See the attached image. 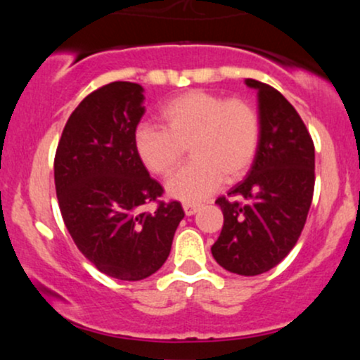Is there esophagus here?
Here are the masks:
<instances>
[{
    "label": "esophagus",
    "mask_w": 360,
    "mask_h": 360,
    "mask_svg": "<svg viewBox=\"0 0 360 360\" xmlns=\"http://www.w3.org/2000/svg\"><path fill=\"white\" fill-rule=\"evenodd\" d=\"M200 203H184L183 208H184V213L188 214V217H191V214H194L200 210Z\"/></svg>",
    "instance_id": "34e87169"
}]
</instances>
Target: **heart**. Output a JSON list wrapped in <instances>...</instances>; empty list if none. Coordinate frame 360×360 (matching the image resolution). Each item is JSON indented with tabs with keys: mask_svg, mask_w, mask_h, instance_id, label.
Segmentation results:
<instances>
[{
	"mask_svg": "<svg viewBox=\"0 0 360 360\" xmlns=\"http://www.w3.org/2000/svg\"><path fill=\"white\" fill-rule=\"evenodd\" d=\"M162 128L142 125L135 131V152L150 174L167 177L183 160H193L167 181L176 200L201 201L226 181L249 171L260 143V117L243 98L188 91L159 111Z\"/></svg>",
	"mask_w": 360,
	"mask_h": 360,
	"instance_id": "obj_1",
	"label": "heart"
}]
</instances>
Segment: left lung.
<instances>
[{
	"instance_id": "8db88e82",
	"label": "left lung",
	"mask_w": 360,
	"mask_h": 360,
	"mask_svg": "<svg viewBox=\"0 0 360 360\" xmlns=\"http://www.w3.org/2000/svg\"><path fill=\"white\" fill-rule=\"evenodd\" d=\"M257 91L260 143L249 174L221 196L223 229L212 254L240 276L267 272L298 242L315 188V147L298 111L269 84Z\"/></svg>"
}]
</instances>
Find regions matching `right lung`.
Instances as JSON below:
<instances>
[{"mask_svg": "<svg viewBox=\"0 0 360 360\" xmlns=\"http://www.w3.org/2000/svg\"><path fill=\"white\" fill-rule=\"evenodd\" d=\"M143 100L137 82L93 91L69 117L53 160L62 220L74 243L98 271L120 281L159 271L184 218L177 201L143 212L164 191L135 152Z\"/></svg>", "mask_w": 360, "mask_h": 360, "instance_id": "1", "label": "right lung"}]
</instances>
